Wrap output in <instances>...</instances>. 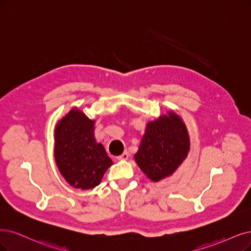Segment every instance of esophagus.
<instances>
[{
	"mask_svg": "<svg viewBox=\"0 0 251 251\" xmlns=\"http://www.w3.org/2000/svg\"><path fill=\"white\" fill-rule=\"evenodd\" d=\"M117 158L119 160H127L129 158V153L128 152H124L123 154H121L120 156H118Z\"/></svg>",
	"mask_w": 251,
	"mask_h": 251,
	"instance_id": "obj_1",
	"label": "esophagus"
}]
</instances>
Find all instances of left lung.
Instances as JSON below:
<instances>
[{
	"label": "left lung",
	"instance_id": "1",
	"mask_svg": "<svg viewBox=\"0 0 251 251\" xmlns=\"http://www.w3.org/2000/svg\"><path fill=\"white\" fill-rule=\"evenodd\" d=\"M189 150L186 126L178 115L169 111L147 124L134 159L148 178L158 182L176 172Z\"/></svg>",
	"mask_w": 251,
	"mask_h": 251
}]
</instances>
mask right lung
<instances>
[{
  "mask_svg": "<svg viewBox=\"0 0 251 251\" xmlns=\"http://www.w3.org/2000/svg\"><path fill=\"white\" fill-rule=\"evenodd\" d=\"M95 121L72 108L54 129V159L63 178L82 190L95 188L113 161L94 136Z\"/></svg>",
  "mask_w": 251,
  "mask_h": 251,
  "instance_id": "obj_1",
  "label": "right lung"
}]
</instances>
